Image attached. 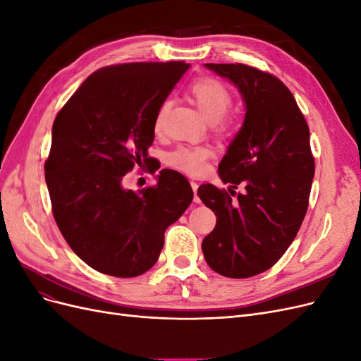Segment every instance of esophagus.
<instances>
[{
    "instance_id": "34e87169",
    "label": "esophagus",
    "mask_w": 361,
    "mask_h": 361,
    "mask_svg": "<svg viewBox=\"0 0 361 361\" xmlns=\"http://www.w3.org/2000/svg\"><path fill=\"white\" fill-rule=\"evenodd\" d=\"M191 188H192V191H194V202H195V203H199V202H200V199L197 197L199 183H197V182H194V180H191Z\"/></svg>"
}]
</instances>
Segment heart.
Wrapping results in <instances>:
<instances>
[{"label":"heart","instance_id":"b5f03b06","mask_svg":"<svg viewBox=\"0 0 361 361\" xmlns=\"http://www.w3.org/2000/svg\"><path fill=\"white\" fill-rule=\"evenodd\" d=\"M190 93L202 114L214 122L220 133H226L231 128V118H227L226 114L231 110L233 96L223 81L209 78V76L199 78L191 82ZM170 110L171 101H162L154 120V129L157 134L162 133ZM212 157L214 150L209 146H178L167 155V164L170 167L187 174H199L206 169L207 161Z\"/></svg>","mask_w":361,"mask_h":361}]
</instances>
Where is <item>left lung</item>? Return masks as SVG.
<instances>
[{
	"label": "left lung",
	"instance_id": "1",
	"mask_svg": "<svg viewBox=\"0 0 361 361\" xmlns=\"http://www.w3.org/2000/svg\"><path fill=\"white\" fill-rule=\"evenodd\" d=\"M207 69L231 80L245 101L244 125L218 166L220 178L243 193L199 187L216 215L202 250L215 272L231 279L260 274L285 255L307 212L314 158L310 130L293 94L277 76L243 63Z\"/></svg>",
	"mask_w": 361,
	"mask_h": 361
}]
</instances>
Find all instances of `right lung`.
Here are the masks:
<instances>
[{
    "instance_id": "obj_1",
    "label": "right lung",
    "mask_w": 361,
    "mask_h": 361,
    "mask_svg": "<svg viewBox=\"0 0 361 361\" xmlns=\"http://www.w3.org/2000/svg\"><path fill=\"white\" fill-rule=\"evenodd\" d=\"M183 61L113 64L93 72L63 105L45 161L52 215L73 253L113 277L157 264L164 232L192 202L188 179L161 170L138 192L123 188L134 167L155 173L147 155L162 101L187 72Z\"/></svg>"
}]
</instances>
